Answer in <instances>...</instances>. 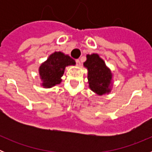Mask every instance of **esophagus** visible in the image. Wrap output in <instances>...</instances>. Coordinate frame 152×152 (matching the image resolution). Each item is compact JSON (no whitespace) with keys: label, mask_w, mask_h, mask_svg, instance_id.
<instances>
[{"label":"esophagus","mask_w":152,"mask_h":152,"mask_svg":"<svg viewBox=\"0 0 152 152\" xmlns=\"http://www.w3.org/2000/svg\"><path fill=\"white\" fill-rule=\"evenodd\" d=\"M75 61H76V64H77V66H80V60H79V59H76V60H75Z\"/></svg>","instance_id":"obj_1"}]
</instances>
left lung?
<instances>
[{
    "instance_id": "8db88e82",
    "label": "left lung",
    "mask_w": 152,
    "mask_h": 152,
    "mask_svg": "<svg viewBox=\"0 0 152 152\" xmlns=\"http://www.w3.org/2000/svg\"><path fill=\"white\" fill-rule=\"evenodd\" d=\"M84 65L88 70L90 88L97 94L110 92L112 74L97 54L88 55Z\"/></svg>"
}]
</instances>
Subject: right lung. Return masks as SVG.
Wrapping results in <instances>:
<instances>
[{"label":"right lung","instance_id":"1","mask_svg":"<svg viewBox=\"0 0 152 152\" xmlns=\"http://www.w3.org/2000/svg\"><path fill=\"white\" fill-rule=\"evenodd\" d=\"M75 64V61L68 56H64L62 52H56L51 55L46 61L39 67V75L42 86L51 88L61 83V77L68 65Z\"/></svg>","mask_w":152,"mask_h":152}]
</instances>
